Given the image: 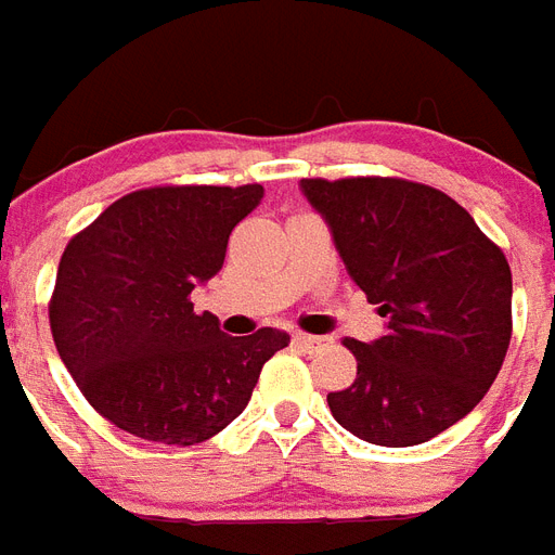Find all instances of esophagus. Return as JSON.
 I'll use <instances>...</instances> for the list:
<instances>
[{
    "label": "esophagus",
    "instance_id": "34e87169",
    "mask_svg": "<svg viewBox=\"0 0 555 555\" xmlns=\"http://www.w3.org/2000/svg\"><path fill=\"white\" fill-rule=\"evenodd\" d=\"M294 343L305 351H317V348L325 346V337H311V334H294Z\"/></svg>",
    "mask_w": 555,
    "mask_h": 555
}]
</instances>
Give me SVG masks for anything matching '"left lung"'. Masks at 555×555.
I'll use <instances>...</instances> for the list:
<instances>
[{
	"label": "left lung",
	"mask_w": 555,
	"mask_h": 555,
	"mask_svg": "<svg viewBox=\"0 0 555 555\" xmlns=\"http://www.w3.org/2000/svg\"><path fill=\"white\" fill-rule=\"evenodd\" d=\"M305 198L386 337L343 339L357 379L331 391L343 429L377 447L426 443L481 403L513 334V273L457 201L403 178H302Z\"/></svg>",
	"instance_id": "1"
}]
</instances>
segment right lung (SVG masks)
Segmentation results:
<instances>
[{
	"mask_svg": "<svg viewBox=\"0 0 555 555\" xmlns=\"http://www.w3.org/2000/svg\"><path fill=\"white\" fill-rule=\"evenodd\" d=\"M261 184L150 186L106 207L65 247L48 320L60 360L117 429L195 447L244 412L285 331L227 337L190 294L221 270Z\"/></svg>",
	"mask_w": 555,
	"mask_h": 555,
	"instance_id": "add662e5",
	"label": "right lung"
}]
</instances>
